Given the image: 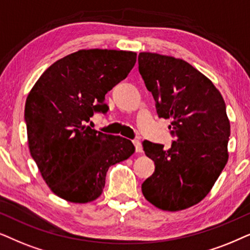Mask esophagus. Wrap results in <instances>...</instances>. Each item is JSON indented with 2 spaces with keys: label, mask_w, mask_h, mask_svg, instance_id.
Here are the masks:
<instances>
[{
  "label": "esophagus",
  "mask_w": 250,
  "mask_h": 250,
  "mask_svg": "<svg viewBox=\"0 0 250 250\" xmlns=\"http://www.w3.org/2000/svg\"><path fill=\"white\" fill-rule=\"evenodd\" d=\"M132 143H134V145H135L136 152H138V153H142V152H143V147H142V144H141V142H139L138 139H134V141H132Z\"/></svg>",
  "instance_id": "esophagus-1"
}]
</instances>
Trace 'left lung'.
<instances>
[{
	"label": "left lung",
	"instance_id": "left-lung-1",
	"mask_svg": "<svg viewBox=\"0 0 250 250\" xmlns=\"http://www.w3.org/2000/svg\"><path fill=\"white\" fill-rule=\"evenodd\" d=\"M138 69L159 118L171 119V147L143 142L155 170L142 184L146 200L162 210H183L208 194L229 159V121L221 92L182 59L141 52Z\"/></svg>",
	"mask_w": 250,
	"mask_h": 250
}]
</instances>
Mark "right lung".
Listing matches in <instances>:
<instances>
[{
    "label": "right lung",
    "instance_id": "right-lung-1",
    "mask_svg": "<svg viewBox=\"0 0 250 250\" xmlns=\"http://www.w3.org/2000/svg\"><path fill=\"white\" fill-rule=\"evenodd\" d=\"M136 53L79 50L45 69L27 96L28 147L43 179L59 198L75 204L102 194L111 166L135 152L131 141L86 125L106 113L105 95L127 78Z\"/></svg>",
    "mask_w": 250,
    "mask_h": 250
}]
</instances>
